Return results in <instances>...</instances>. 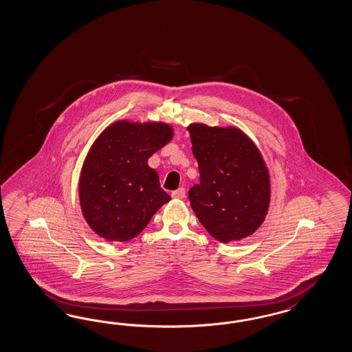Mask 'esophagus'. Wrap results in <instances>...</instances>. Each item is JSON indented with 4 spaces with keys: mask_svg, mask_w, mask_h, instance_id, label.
Instances as JSON below:
<instances>
[{
    "mask_svg": "<svg viewBox=\"0 0 352 352\" xmlns=\"http://www.w3.org/2000/svg\"><path fill=\"white\" fill-rule=\"evenodd\" d=\"M172 197H173V198H177V199L185 198V189H184V188H179L177 190H173V192H172Z\"/></svg>",
    "mask_w": 352,
    "mask_h": 352,
    "instance_id": "esophagus-1",
    "label": "esophagus"
}]
</instances>
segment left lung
<instances>
[{
  "instance_id": "8db88e82",
  "label": "left lung",
  "mask_w": 352,
  "mask_h": 352,
  "mask_svg": "<svg viewBox=\"0 0 352 352\" xmlns=\"http://www.w3.org/2000/svg\"><path fill=\"white\" fill-rule=\"evenodd\" d=\"M199 184L189 190L195 215L214 239L228 243L251 236L264 221L271 182L261 151L242 131L188 126Z\"/></svg>"
}]
</instances>
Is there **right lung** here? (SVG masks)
Segmentation results:
<instances>
[{
    "mask_svg": "<svg viewBox=\"0 0 352 352\" xmlns=\"http://www.w3.org/2000/svg\"><path fill=\"white\" fill-rule=\"evenodd\" d=\"M173 136L166 123L116 122L91 146L80 175L79 197L89 227L104 239H135L170 201L148 159Z\"/></svg>",
    "mask_w": 352,
    "mask_h": 352,
    "instance_id": "right-lung-1",
    "label": "right lung"
}]
</instances>
